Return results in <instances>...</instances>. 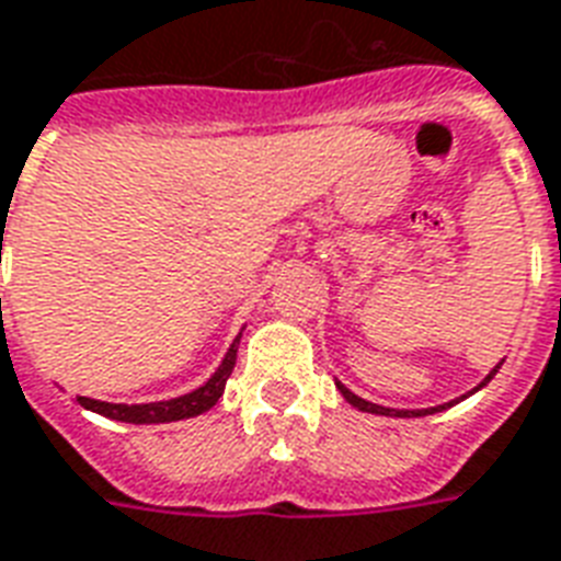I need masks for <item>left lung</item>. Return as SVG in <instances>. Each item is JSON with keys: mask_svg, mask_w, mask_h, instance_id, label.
I'll list each match as a JSON object with an SVG mask.
<instances>
[{"mask_svg": "<svg viewBox=\"0 0 561 561\" xmlns=\"http://www.w3.org/2000/svg\"><path fill=\"white\" fill-rule=\"evenodd\" d=\"M496 369H500V366H496ZM496 369H491V373H488L485 381H482V385H479V387H485L488 381H491V378L496 376ZM336 387H340V393L345 396V402H348V405H355L357 411H366V414H381V416H425V414H435V411H444V408H449V405H456V402H446V405L425 408V411H396V408H381V405H373V402H366V399H360V396H355V393H352V390H348V387L340 385V381H336ZM479 387H476V390H479ZM461 399H465V396H461Z\"/></svg>", "mask_w": 561, "mask_h": 561, "instance_id": "8db88e82", "label": "left lung"}]
</instances>
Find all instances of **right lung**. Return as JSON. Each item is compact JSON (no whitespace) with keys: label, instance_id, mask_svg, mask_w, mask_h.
<instances>
[{"label":"right lung","instance_id":"obj_1","mask_svg":"<svg viewBox=\"0 0 561 561\" xmlns=\"http://www.w3.org/2000/svg\"><path fill=\"white\" fill-rule=\"evenodd\" d=\"M242 336V334H239ZM239 336L233 340V345L227 348L225 360L216 369V376L209 378L204 387H197L192 393L176 396V399H168V402H147V405H112V402H100V399H88V396H76V402L94 414H103L108 420H121V423H174V420H188V416H197L209 411L216 405L221 393H225V385L230 373L236 366V348H239Z\"/></svg>","mask_w":561,"mask_h":561}]
</instances>
